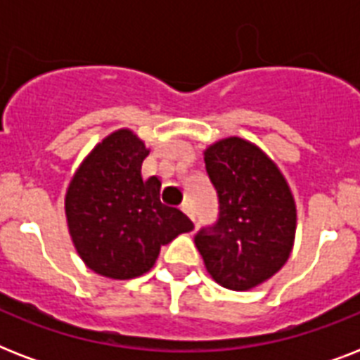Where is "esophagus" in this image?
Segmentation results:
<instances>
[{"instance_id":"34e87169","label":"esophagus","mask_w":360,"mask_h":360,"mask_svg":"<svg viewBox=\"0 0 360 360\" xmlns=\"http://www.w3.org/2000/svg\"><path fill=\"white\" fill-rule=\"evenodd\" d=\"M181 209H183V213L192 220V222H196V213H194V207H192L191 202H183L181 203Z\"/></svg>"}]
</instances>
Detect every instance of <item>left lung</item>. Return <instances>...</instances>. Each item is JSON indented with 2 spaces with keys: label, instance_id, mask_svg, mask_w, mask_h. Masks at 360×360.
Returning a JSON list of instances; mask_svg holds the SVG:
<instances>
[{
  "label": "left lung",
  "instance_id": "obj_1",
  "mask_svg": "<svg viewBox=\"0 0 360 360\" xmlns=\"http://www.w3.org/2000/svg\"><path fill=\"white\" fill-rule=\"evenodd\" d=\"M220 203L213 230H202L196 246L211 278L222 288L248 291L284 267L295 243V198L273 158L239 136L203 151Z\"/></svg>",
  "mask_w": 360,
  "mask_h": 360
}]
</instances>
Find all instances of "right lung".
<instances>
[{
    "mask_svg": "<svg viewBox=\"0 0 360 360\" xmlns=\"http://www.w3.org/2000/svg\"><path fill=\"white\" fill-rule=\"evenodd\" d=\"M149 155L130 129L114 130L87 153L65 192V217L78 256L93 273L112 280L141 276L160 246L194 224L160 202V179L141 177Z\"/></svg>",
    "mask_w": 360,
    "mask_h": 360,
    "instance_id": "add662e5",
    "label": "right lung"
}]
</instances>
